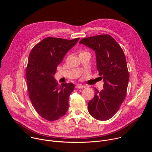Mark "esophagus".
I'll return each instance as SVG.
<instances>
[{
    "label": "esophagus",
    "instance_id": "esophagus-1",
    "mask_svg": "<svg viewBox=\"0 0 152 152\" xmlns=\"http://www.w3.org/2000/svg\"><path fill=\"white\" fill-rule=\"evenodd\" d=\"M85 87H86L85 86H84L83 85H81V84H77L76 86V88H77V89H80V88L83 89V88H85Z\"/></svg>",
    "mask_w": 152,
    "mask_h": 152
}]
</instances>
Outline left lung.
<instances>
[{"instance_id": "obj_1", "label": "left lung", "mask_w": 152, "mask_h": 152, "mask_svg": "<svg viewBox=\"0 0 152 152\" xmlns=\"http://www.w3.org/2000/svg\"><path fill=\"white\" fill-rule=\"evenodd\" d=\"M79 43L95 50L99 75L104 81L103 90L95 88L88 112L96 120H107L117 113L127 93L129 75L124 52L108 34L86 37Z\"/></svg>"}]
</instances>
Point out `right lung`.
I'll return each mask as SVG.
<instances>
[{
	"label": "right lung",
	"mask_w": 152,
	"mask_h": 152,
	"mask_svg": "<svg viewBox=\"0 0 152 152\" xmlns=\"http://www.w3.org/2000/svg\"><path fill=\"white\" fill-rule=\"evenodd\" d=\"M79 39L47 37L37 44L29 54L26 73L29 98L37 113L48 121L58 120L68 110L74 84L59 85L53 75L65 55Z\"/></svg>",
	"instance_id": "obj_1"
}]
</instances>
